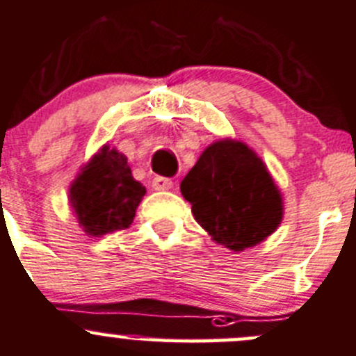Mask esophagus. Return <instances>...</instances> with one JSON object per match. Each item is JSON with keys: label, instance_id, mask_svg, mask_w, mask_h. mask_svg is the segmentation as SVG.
<instances>
[{"label": "esophagus", "instance_id": "34e87169", "mask_svg": "<svg viewBox=\"0 0 356 356\" xmlns=\"http://www.w3.org/2000/svg\"><path fill=\"white\" fill-rule=\"evenodd\" d=\"M173 186V181L170 178L156 177L152 179V188L154 190H170Z\"/></svg>", "mask_w": 356, "mask_h": 356}]
</instances>
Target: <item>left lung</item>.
<instances>
[{"label":"left lung","mask_w":356,"mask_h":356,"mask_svg":"<svg viewBox=\"0 0 356 356\" xmlns=\"http://www.w3.org/2000/svg\"><path fill=\"white\" fill-rule=\"evenodd\" d=\"M195 221L222 247L241 252L276 232L283 197L247 144L222 138L200 154L179 183Z\"/></svg>","instance_id":"obj_1"}]
</instances>
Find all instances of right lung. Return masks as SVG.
I'll use <instances>...</instances> for the list:
<instances>
[{
	"label": "right lung",
	"instance_id": "obj_1",
	"mask_svg": "<svg viewBox=\"0 0 356 356\" xmlns=\"http://www.w3.org/2000/svg\"><path fill=\"white\" fill-rule=\"evenodd\" d=\"M145 186L134 179L127 157L104 145L70 186V204L89 236L124 229L134 222Z\"/></svg>",
	"mask_w": 356,
	"mask_h": 356
}]
</instances>
